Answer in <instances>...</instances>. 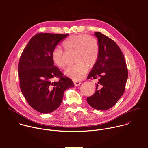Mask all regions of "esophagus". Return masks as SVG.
I'll list each match as a JSON object with an SVG mask.
<instances>
[{
  "label": "esophagus",
  "mask_w": 148,
  "mask_h": 148,
  "mask_svg": "<svg viewBox=\"0 0 148 148\" xmlns=\"http://www.w3.org/2000/svg\"><path fill=\"white\" fill-rule=\"evenodd\" d=\"M74 86H78L80 85V84H81V82H79V81H74Z\"/></svg>",
  "instance_id": "34e87169"
}]
</instances>
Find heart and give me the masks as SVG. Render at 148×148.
Instances as JSON below:
<instances>
[{"label": "heart", "instance_id": "heart-1", "mask_svg": "<svg viewBox=\"0 0 148 148\" xmlns=\"http://www.w3.org/2000/svg\"><path fill=\"white\" fill-rule=\"evenodd\" d=\"M67 51H75V60L77 64L68 67L64 71L66 76L74 81L81 80L86 75L88 67H93L99 55V47L97 40L86 34L72 35L62 43ZM51 59L54 64L60 69L66 66V54L60 47L52 51Z\"/></svg>", "mask_w": 148, "mask_h": 148}]
</instances>
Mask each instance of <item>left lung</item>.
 <instances>
[{
	"instance_id": "left-lung-1",
	"label": "left lung",
	"mask_w": 148,
	"mask_h": 148,
	"mask_svg": "<svg viewBox=\"0 0 148 148\" xmlns=\"http://www.w3.org/2000/svg\"><path fill=\"white\" fill-rule=\"evenodd\" d=\"M94 35L98 38L99 55L87 78H98V82L95 93L87 101L93 108L105 111L123 95L128 71L124 56L115 42L98 32Z\"/></svg>"
}]
</instances>
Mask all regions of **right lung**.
<instances>
[{"mask_svg": "<svg viewBox=\"0 0 148 148\" xmlns=\"http://www.w3.org/2000/svg\"><path fill=\"white\" fill-rule=\"evenodd\" d=\"M69 34L40 33L34 36L23 50L18 62L20 87L30 106L43 114L57 110L64 91L74 86L73 81L54 66L51 54ZM58 77L57 82L52 78Z\"/></svg>", "mask_w": 148, "mask_h": 148, "instance_id": "obj_1", "label": "right lung"}]
</instances>
